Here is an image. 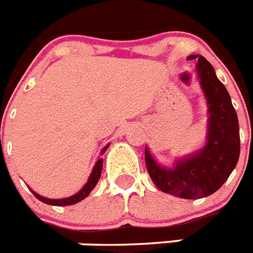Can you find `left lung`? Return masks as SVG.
I'll list each match as a JSON object with an SVG mask.
<instances>
[{
  "label": "left lung",
  "mask_w": 253,
  "mask_h": 253,
  "mask_svg": "<svg viewBox=\"0 0 253 253\" xmlns=\"http://www.w3.org/2000/svg\"><path fill=\"white\" fill-rule=\"evenodd\" d=\"M196 59V75L208 106L207 140L203 148L176 158L163 166L146 147V165L154 185L169 195L200 199L214 194L228 180L240 158V124L231 96L219 81L213 66L202 55Z\"/></svg>",
  "instance_id": "obj_1"
}]
</instances>
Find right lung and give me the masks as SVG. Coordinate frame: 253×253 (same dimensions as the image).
<instances>
[{
	"label": "right lung",
	"instance_id": "obj_1",
	"mask_svg": "<svg viewBox=\"0 0 253 253\" xmlns=\"http://www.w3.org/2000/svg\"><path fill=\"white\" fill-rule=\"evenodd\" d=\"M107 148H109V144H106V146L104 147V149L101 151V156L105 153V152H106ZM102 163H104V160H102L101 157L96 161L95 166H93L92 171H91L90 176H88V180H87V182L84 185V187H82V189L80 190L78 193L75 194V195L68 196V198H63V199H48V198H44V196L39 195V194H37L35 191H33V190L30 189L31 193L34 194L35 198L39 199L40 202H43V203H45V204H49V205H55V207H67V205L77 204V203L82 202L84 199H86L87 196L90 195V193L93 190V187H95L96 184L99 182L100 176H101V171H102Z\"/></svg>",
	"mask_w": 253,
	"mask_h": 253
}]
</instances>
